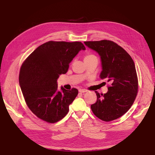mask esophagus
I'll return each mask as SVG.
<instances>
[{
  "label": "esophagus",
  "mask_w": 155,
  "mask_h": 155,
  "mask_svg": "<svg viewBox=\"0 0 155 155\" xmlns=\"http://www.w3.org/2000/svg\"><path fill=\"white\" fill-rule=\"evenodd\" d=\"M79 91L81 93H85V92H87V91L85 90V89H79Z\"/></svg>",
  "instance_id": "1"
}]
</instances>
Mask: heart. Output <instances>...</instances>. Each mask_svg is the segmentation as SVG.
<instances>
[{
	"mask_svg": "<svg viewBox=\"0 0 155 155\" xmlns=\"http://www.w3.org/2000/svg\"><path fill=\"white\" fill-rule=\"evenodd\" d=\"M96 58L95 55H92V54H88V55H85V58H84V60H87V59H92V58Z\"/></svg>",
	"mask_w": 155,
	"mask_h": 155,
	"instance_id": "obj_1",
	"label": "heart"
}]
</instances>
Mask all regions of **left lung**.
Segmentation results:
<instances>
[{
    "mask_svg": "<svg viewBox=\"0 0 155 155\" xmlns=\"http://www.w3.org/2000/svg\"><path fill=\"white\" fill-rule=\"evenodd\" d=\"M84 43L99 54L102 67L100 77L111 83L104 94L95 92L97 101L91 105V109L103 121L116 120L128 111L137 95L138 78L134 63L130 55L113 41L102 40Z\"/></svg>",
    "mask_w": 155,
    "mask_h": 155,
    "instance_id": "left-lung-1",
    "label": "left lung"
}]
</instances>
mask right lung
Wrapping results in <instances>:
<instances>
[{
	"instance_id": "1",
	"label": "right lung",
	"mask_w": 155,
	"mask_h": 155,
	"mask_svg": "<svg viewBox=\"0 0 155 155\" xmlns=\"http://www.w3.org/2000/svg\"><path fill=\"white\" fill-rule=\"evenodd\" d=\"M85 47L81 42L48 41L37 47L22 64L19 85L26 105L39 118L48 123L63 119L78 94L76 88L58 89L59 75Z\"/></svg>"
}]
</instances>
